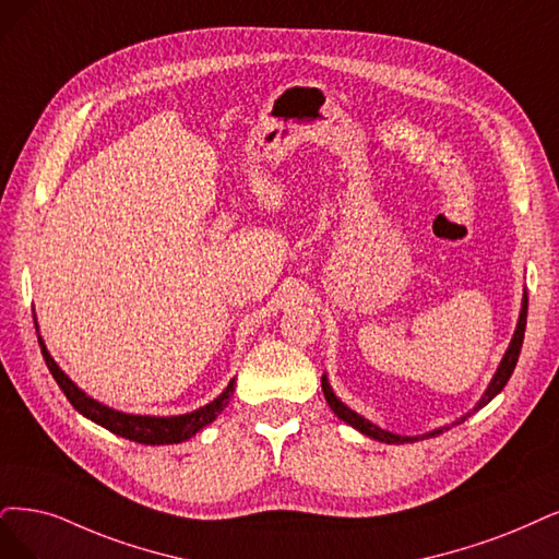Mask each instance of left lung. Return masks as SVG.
<instances>
[{
    "mask_svg": "<svg viewBox=\"0 0 559 559\" xmlns=\"http://www.w3.org/2000/svg\"><path fill=\"white\" fill-rule=\"evenodd\" d=\"M525 324H527V295L523 297V308H521V318H519V326H515V334H513V338H511V345H509V349H507V355H504V359H502V364H500V368H498V373H495V378H492V382L488 384V389H486V394L481 396V401H479V405L474 407V412L477 409H481L484 405H488L495 396L500 394V391L504 389V384L509 382V378H511V373H513V368H515V361H519V355H521V347H523V338H525ZM322 391H324V399H326V403H329V407L334 409V415L338 417V419H343V421H347L349 426L353 428H357V430H361L364 436H368V438H373V440H380V442H386V444H394V442H412L415 438H401V436H394V432H389V430H382V428H378V426H373L370 421H366L364 417H359L357 412H353L349 409L347 405H343L336 396H334V391H332V386L326 384V378H322ZM472 415V412H469ZM469 415H465L461 421H465ZM461 421H456V424H461ZM440 432H444V428H438V430H432V432H428V436H424V438H430V436H440Z\"/></svg>",
    "mask_w": 559,
    "mask_h": 559,
    "instance_id": "obj_1",
    "label": "left lung"
}]
</instances>
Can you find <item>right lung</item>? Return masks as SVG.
Returning <instances> with one entry per match:
<instances>
[{"instance_id":"add662e5","label":"right lung","mask_w":559,"mask_h":559,"mask_svg":"<svg viewBox=\"0 0 559 559\" xmlns=\"http://www.w3.org/2000/svg\"><path fill=\"white\" fill-rule=\"evenodd\" d=\"M38 345H40V353H44L46 366L52 373L55 382L59 384L61 391H64V396L80 412V415H85L87 419L96 421L98 426L108 428L110 432H115V436L133 440L138 444H177V442L193 438L200 428L212 424L221 415L223 407L227 405V399H230V394L235 391V380H233L216 401L191 412V415H179V417L123 415V412L100 405L94 399H90L85 391H80L64 373H61L55 359L48 355L46 345L40 343V338H38Z\"/></svg>"}]
</instances>
